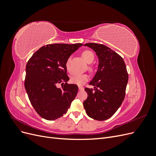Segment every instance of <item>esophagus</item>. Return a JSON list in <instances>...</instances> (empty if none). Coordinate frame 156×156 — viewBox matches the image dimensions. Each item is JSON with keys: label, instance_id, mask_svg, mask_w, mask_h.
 <instances>
[{"label": "esophagus", "instance_id": "34e87169", "mask_svg": "<svg viewBox=\"0 0 156 156\" xmlns=\"http://www.w3.org/2000/svg\"><path fill=\"white\" fill-rule=\"evenodd\" d=\"M78 87H79V90H84V88L81 86H79Z\"/></svg>", "mask_w": 156, "mask_h": 156}]
</instances>
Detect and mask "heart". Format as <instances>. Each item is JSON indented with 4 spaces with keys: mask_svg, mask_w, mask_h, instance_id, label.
I'll use <instances>...</instances> for the list:
<instances>
[{
    "mask_svg": "<svg viewBox=\"0 0 156 156\" xmlns=\"http://www.w3.org/2000/svg\"><path fill=\"white\" fill-rule=\"evenodd\" d=\"M82 57L83 59L86 61L88 64L92 63L94 60V55L93 52L90 50H85L82 53ZM69 62H70V58H68L66 64V68L69 71ZM90 69H92L91 67H90ZM88 75L86 73L84 74H74L71 77L70 81L73 84H77V85H83L88 80Z\"/></svg>",
    "mask_w": 156,
    "mask_h": 156,
    "instance_id": "1",
    "label": "heart"
}]
</instances>
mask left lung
Segmentation results:
<instances>
[{
  "label": "left lung",
  "instance_id": "left-lung-1",
  "mask_svg": "<svg viewBox=\"0 0 156 156\" xmlns=\"http://www.w3.org/2000/svg\"><path fill=\"white\" fill-rule=\"evenodd\" d=\"M96 52L99 65L97 72L90 85L85 88L88 97L83 102L87 115L92 119L103 121L115 114L123 102L128 73L126 64L121 56L103 44H84Z\"/></svg>",
  "mask_w": 156,
  "mask_h": 156
}]
</instances>
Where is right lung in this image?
I'll return each mask as SVG.
<instances>
[{
    "mask_svg": "<svg viewBox=\"0 0 156 156\" xmlns=\"http://www.w3.org/2000/svg\"><path fill=\"white\" fill-rule=\"evenodd\" d=\"M82 44H53L41 47L26 66L25 87L32 105L41 117L54 120L67 112L78 87L68 84L66 62ZM61 83L62 88L57 87Z\"/></svg>",
    "mask_w": 156,
    "mask_h": 156,
    "instance_id": "obj_1",
    "label": "right lung"
}]
</instances>
